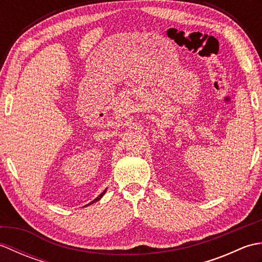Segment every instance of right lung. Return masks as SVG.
<instances>
[{
	"mask_svg": "<svg viewBox=\"0 0 262 262\" xmlns=\"http://www.w3.org/2000/svg\"><path fill=\"white\" fill-rule=\"evenodd\" d=\"M105 191H107V189H104V190H103V191H102L101 193H100V194H99V196H98V197H97L96 199H93L91 203H89L88 205H85V207H86V206H89V205H92V204H94V203H97V202H99V200H100V199H101V198L103 197V194L105 193Z\"/></svg>",
	"mask_w": 262,
	"mask_h": 262,
	"instance_id": "obj_1",
	"label": "right lung"
}]
</instances>
